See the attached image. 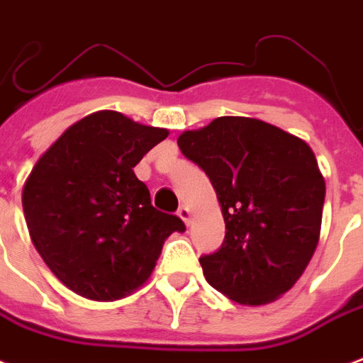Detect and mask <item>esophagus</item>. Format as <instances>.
<instances>
[{
  "label": "esophagus",
  "instance_id": "obj_1",
  "mask_svg": "<svg viewBox=\"0 0 363 363\" xmlns=\"http://www.w3.org/2000/svg\"><path fill=\"white\" fill-rule=\"evenodd\" d=\"M177 213H179V217H181L182 221L186 223V225H190V217H192V216H190V209L186 208V206H181Z\"/></svg>",
  "mask_w": 363,
  "mask_h": 363
}]
</instances>
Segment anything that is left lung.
Returning <instances> with one entry per match:
<instances>
[{
    "mask_svg": "<svg viewBox=\"0 0 363 363\" xmlns=\"http://www.w3.org/2000/svg\"><path fill=\"white\" fill-rule=\"evenodd\" d=\"M217 192L225 240L203 254V277L238 304L291 291L315 252L325 181L304 140L269 123L219 117L177 140Z\"/></svg>",
    "mask_w": 363,
    "mask_h": 363,
    "instance_id": "left-lung-1",
    "label": "left lung"
}]
</instances>
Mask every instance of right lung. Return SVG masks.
Returning <instances> with one entry per match:
<instances>
[{
	"instance_id": "right-lung-1",
	"label": "right lung",
	"mask_w": 363,
	"mask_h": 363,
	"mask_svg": "<svg viewBox=\"0 0 363 363\" xmlns=\"http://www.w3.org/2000/svg\"><path fill=\"white\" fill-rule=\"evenodd\" d=\"M165 128L98 111L59 136L23 189L24 219L38 254L72 292L117 300L152 275L181 217L155 209L133 167L167 138Z\"/></svg>"
}]
</instances>
